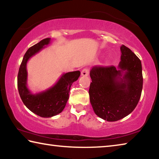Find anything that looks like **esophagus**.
Masks as SVG:
<instances>
[{
  "label": "esophagus",
  "instance_id": "esophagus-1",
  "mask_svg": "<svg viewBox=\"0 0 159 159\" xmlns=\"http://www.w3.org/2000/svg\"><path fill=\"white\" fill-rule=\"evenodd\" d=\"M88 74H89V71H88V69H83L81 71V76H88Z\"/></svg>",
  "mask_w": 159,
  "mask_h": 159
}]
</instances>
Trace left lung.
Returning a JSON list of instances; mask_svg holds the SVG:
<instances>
[{"label": "left lung", "mask_w": 159, "mask_h": 159, "mask_svg": "<svg viewBox=\"0 0 159 159\" xmlns=\"http://www.w3.org/2000/svg\"><path fill=\"white\" fill-rule=\"evenodd\" d=\"M120 61L114 66L91 69L89 95L95 114L107 121H116L133 111L140 99L143 77L142 63L130 49L120 46Z\"/></svg>", "instance_id": "1"}]
</instances>
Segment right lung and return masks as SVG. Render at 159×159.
Wrapping results in <instances>:
<instances>
[{"label":"right lung","instance_id":"1","mask_svg":"<svg viewBox=\"0 0 159 159\" xmlns=\"http://www.w3.org/2000/svg\"><path fill=\"white\" fill-rule=\"evenodd\" d=\"M50 42V39L47 38L29 48L24 56L17 76L18 90L23 103L31 111L43 118H50L63 111L69 99L72 83L77 80L80 75L79 71L68 72L63 74L58 81L48 90L36 94L29 90L27 61L32 56L45 48Z\"/></svg>","mask_w":159,"mask_h":159}]
</instances>
